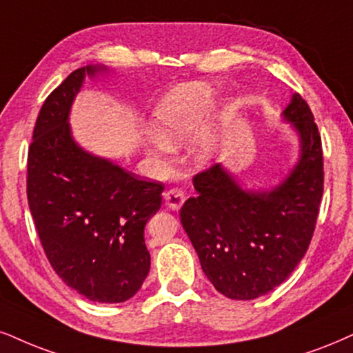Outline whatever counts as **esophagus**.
<instances>
[{
  "instance_id": "obj_1",
  "label": "esophagus",
  "mask_w": 353,
  "mask_h": 353,
  "mask_svg": "<svg viewBox=\"0 0 353 353\" xmlns=\"http://www.w3.org/2000/svg\"><path fill=\"white\" fill-rule=\"evenodd\" d=\"M163 198L165 204H167L170 210L178 211L181 208V204L185 203V191L181 188H170L168 191H165Z\"/></svg>"
}]
</instances>
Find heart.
Instances as JSON below:
<instances>
[{
	"label": "heart",
	"instance_id": "obj_1",
	"mask_svg": "<svg viewBox=\"0 0 353 353\" xmlns=\"http://www.w3.org/2000/svg\"><path fill=\"white\" fill-rule=\"evenodd\" d=\"M212 108L214 91L210 85L188 83L170 91L157 104L154 112V130L159 139L157 147L165 150L196 136L206 124ZM214 145V137L208 134L198 142L194 155L198 160H208Z\"/></svg>",
	"mask_w": 353,
	"mask_h": 353
}]
</instances>
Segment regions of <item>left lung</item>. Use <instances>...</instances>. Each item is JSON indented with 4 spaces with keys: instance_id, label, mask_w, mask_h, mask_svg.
<instances>
[{
    "instance_id": "1",
    "label": "left lung",
    "mask_w": 353,
    "mask_h": 353,
    "mask_svg": "<svg viewBox=\"0 0 353 353\" xmlns=\"http://www.w3.org/2000/svg\"><path fill=\"white\" fill-rule=\"evenodd\" d=\"M283 116L301 137V157L281 185L243 191L216 163L193 176L198 196L180 211L204 275L229 299H255L281 285L314 234L324 191L321 134L301 94Z\"/></svg>"
}]
</instances>
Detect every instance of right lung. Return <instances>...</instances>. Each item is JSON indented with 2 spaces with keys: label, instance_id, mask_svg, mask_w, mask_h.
<instances>
[{
  "label": "right lung",
  "instance_id": "right-lung-1",
  "mask_svg": "<svg viewBox=\"0 0 353 353\" xmlns=\"http://www.w3.org/2000/svg\"><path fill=\"white\" fill-rule=\"evenodd\" d=\"M72 72L43 101L28 154V203L55 273L90 301L132 298L150 270L147 221L165 186L145 181L77 145L68 112L85 75Z\"/></svg>",
  "mask_w": 353,
  "mask_h": 353
}]
</instances>
